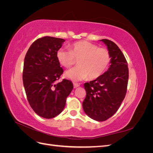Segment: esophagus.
<instances>
[{
  "label": "esophagus",
  "instance_id": "34e87169",
  "mask_svg": "<svg viewBox=\"0 0 153 153\" xmlns=\"http://www.w3.org/2000/svg\"><path fill=\"white\" fill-rule=\"evenodd\" d=\"M73 86H74V88H77L78 87L80 86V84H77V83H74Z\"/></svg>",
  "mask_w": 153,
  "mask_h": 153
}]
</instances>
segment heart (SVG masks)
<instances>
[{"mask_svg": "<svg viewBox=\"0 0 153 153\" xmlns=\"http://www.w3.org/2000/svg\"><path fill=\"white\" fill-rule=\"evenodd\" d=\"M59 63L66 68H70L76 61L78 67L66 72V76L73 81L86 79L94 80L101 76L110 65L111 56L109 51L87 41L72 44L69 50L61 48L56 52Z\"/></svg>", "mask_w": 153, "mask_h": 153, "instance_id": "b5f03b06", "label": "heart"}]
</instances>
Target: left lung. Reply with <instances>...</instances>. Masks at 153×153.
Segmentation results:
<instances>
[{
    "label": "left lung",
    "mask_w": 153,
    "mask_h": 153,
    "mask_svg": "<svg viewBox=\"0 0 153 153\" xmlns=\"http://www.w3.org/2000/svg\"><path fill=\"white\" fill-rule=\"evenodd\" d=\"M110 53V66L102 75L84 84L86 97L83 109L91 119L105 121L117 112L127 91L129 77L128 63L121 50L113 41L100 40Z\"/></svg>",
    "instance_id": "left-lung-1"
}]
</instances>
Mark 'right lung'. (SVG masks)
Segmentation results:
<instances>
[{
	"label": "right lung",
	"mask_w": 153,
	"mask_h": 153,
	"mask_svg": "<svg viewBox=\"0 0 153 153\" xmlns=\"http://www.w3.org/2000/svg\"><path fill=\"white\" fill-rule=\"evenodd\" d=\"M65 40L45 36L36 40L25 55L23 82L31 108L40 117L52 119L61 113L73 89L66 79L57 82L64 72L56 58Z\"/></svg>",
	"instance_id": "right-lung-1"
}]
</instances>
